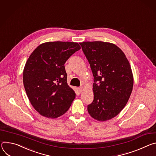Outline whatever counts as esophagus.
<instances>
[{
	"label": "esophagus",
	"instance_id": "esophagus-1",
	"mask_svg": "<svg viewBox=\"0 0 156 156\" xmlns=\"http://www.w3.org/2000/svg\"><path fill=\"white\" fill-rule=\"evenodd\" d=\"M82 89H83L82 87H79V88H78V90H79V92L80 93H81V92H82Z\"/></svg>",
	"mask_w": 156,
	"mask_h": 156
}]
</instances>
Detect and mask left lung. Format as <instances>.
<instances>
[{"instance_id":"obj_1","label":"left lung","mask_w":156,"mask_h":156,"mask_svg":"<svg viewBox=\"0 0 156 156\" xmlns=\"http://www.w3.org/2000/svg\"><path fill=\"white\" fill-rule=\"evenodd\" d=\"M94 76V100L87 106L97 121L110 119L122 111L131 94L133 76L122 50L113 43L84 41L79 43Z\"/></svg>"}]
</instances>
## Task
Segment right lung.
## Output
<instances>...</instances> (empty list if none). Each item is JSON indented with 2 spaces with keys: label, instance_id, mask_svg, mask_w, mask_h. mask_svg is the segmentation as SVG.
<instances>
[{
  "label": "right lung",
  "instance_id": "right-lung-1",
  "mask_svg": "<svg viewBox=\"0 0 156 156\" xmlns=\"http://www.w3.org/2000/svg\"><path fill=\"white\" fill-rule=\"evenodd\" d=\"M80 49L77 43L46 42L28 58L23 73V85L31 104L41 115L56 118L71 107L76 94L67 85L64 64Z\"/></svg>",
  "mask_w": 156,
  "mask_h": 156
}]
</instances>
